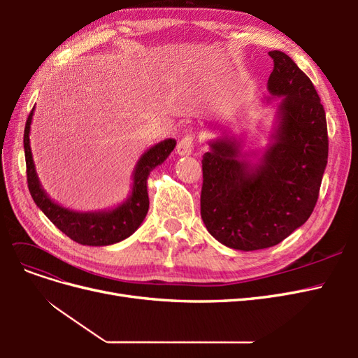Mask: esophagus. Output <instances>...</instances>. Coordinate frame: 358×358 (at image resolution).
<instances>
[{"label":"esophagus","instance_id":"1","mask_svg":"<svg viewBox=\"0 0 358 358\" xmlns=\"http://www.w3.org/2000/svg\"><path fill=\"white\" fill-rule=\"evenodd\" d=\"M194 149V137L192 136H185L180 138V142L178 143V154L179 155H189Z\"/></svg>","mask_w":358,"mask_h":358}]
</instances>
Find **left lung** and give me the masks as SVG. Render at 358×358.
I'll list each match as a JSON object with an SVG mask.
<instances>
[{"mask_svg":"<svg viewBox=\"0 0 358 358\" xmlns=\"http://www.w3.org/2000/svg\"><path fill=\"white\" fill-rule=\"evenodd\" d=\"M268 55V91L284 96L275 145L254 169L227 138L213 142L201 159V220L216 241L241 251L275 246L308 221L329 158L326 112L315 86L284 52Z\"/></svg>","mask_w":358,"mask_h":358,"instance_id":"left-lung-1","label":"left lung"}]
</instances>
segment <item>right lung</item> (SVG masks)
I'll list each match as a JSON object with an SVG mask.
<instances>
[{
    "label": "right lung",
    "mask_w": 358,
    "mask_h": 358,
    "mask_svg": "<svg viewBox=\"0 0 358 358\" xmlns=\"http://www.w3.org/2000/svg\"><path fill=\"white\" fill-rule=\"evenodd\" d=\"M32 109L28 115L24 133L25 162H27V182L32 200L43 210L48 218L57 225L58 229L69 236L71 241L88 246H106L121 242L131 236L138 225L143 222L149 209V196L146 180L150 170L161 164L175 149L176 142L173 138L164 140L140 158L134 171L133 194L129 199L110 212L100 213H78L64 209L57 203H53L45 191L41 189L38 178L36 175L34 162H32L29 148V125L32 119Z\"/></svg>",
    "instance_id": "add662e5"
}]
</instances>
